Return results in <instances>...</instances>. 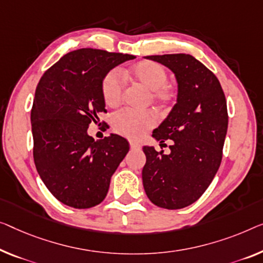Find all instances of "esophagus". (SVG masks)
Segmentation results:
<instances>
[{"label":"esophagus","instance_id":"1","mask_svg":"<svg viewBox=\"0 0 263 263\" xmlns=\"http://www.w3.org/2000/svg\"><path fill=\"white\" fill-rule=\"evenodd\" d=\"M130 147L132 148V150H139V148H140V144H138L137 142H133V140H131V142H130Z\"/></svg>","mask_w":263,"mask_h":263}]
</instances>
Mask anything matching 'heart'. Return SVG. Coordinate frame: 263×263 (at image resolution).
I'll return each instance as SVG.
<instances>
[{"instance_id": "1", "label": "heart", "mask_w": 263, "mask_h": 263, "mask_svg": "<svg viewBox=\"0 0 263 263\" xmlns=\"http://www.w3.org/2000/svg\"><path fill=\"white\" fill-rule=\"evenodd\" d=\"M125 78L136 84L142 85L150 91V98L160 107H166L177 98L175 86L167 82V72L163 65L152 60H142L137 62L126 70ZM101 97L106 106L117 107L123 101L124 89L119 74L111 70L103 78L100 85ZM157 123L156 115L151 111L133 112L123 109L116 113L112 119V126L118 135L131 139H139L143 135Z\"/></svg>"}]
</instances>
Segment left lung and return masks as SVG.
Instances as JSON below:
<instances>
[{"label":"left lung","instance_id":"obj_1","mask_svg":"<svg viewBox=\"0 0 263 263\" xmlns=\"http://www.w3.org/2000/svg\"><path fill=\"white\" fill-rule=\"evenodd\" d=\"M169 67L178 82L177 103L154 131L174 140L170 155L144 146L143 185L155 205L182 209L204 194L221 165L228 128L224 92L216 76L189 54L145 57Z\"/></svg>","mask_w":263,"mask_h":263}]
</instances>
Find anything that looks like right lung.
Segmentation results:
<instances>
[{
    "mask_svg": "<svg viewBox=\"0 0 263 263\" xmlns=\"http://www.w3.org/2000/svg\"><path fill=\"white\" fill-rule=\"evenodd\" d=\"M135 58L103 49L73 50L39 81L30 113L34 163L47 189L66 205L87 209L103 202L112 175L128 152L123 137L94 142L87 128L106 112L103 78Z\"/></svg>",
    "mask_w": 263,
    "mask_h": 263,
    "instance_id": "add662e5",
    "label": "right lung"
}]
</instances>
